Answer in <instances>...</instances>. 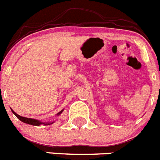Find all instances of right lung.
I'll return each mask as SVG.
<instances>
[{
	"instance_id": "add662e5",
	"label": "right lung",
	"mask_w": 160,
	"mask_h": 160,
	"mask_svg": "<svg viewBox=\"0 0 160 160\" xmlns=\"http://www.w3.org/2000/svg\"><path fill=\"white\" fill-rule=\"evenodd\" d=\"M11 110H12V109H11ZM63 110H61V111H60L59 113H58V115L61 114V113L63 112ZM12 113H13L14 114H15V116H16L17 118H18V119L20 120V121H22V122H24V123H26V124H31V125L39 126V125H40V124H43L44 125H49V124H53V122L42 123V122H41V121H37V120H36V119H32V118H24V117H21V116H20V115L17 114V113H15V112L13 110H12Z\"/></svg>"
}]
</instances>
